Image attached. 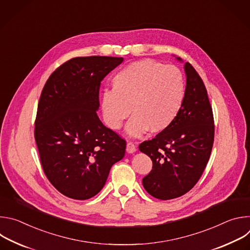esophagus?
<instances>
[{
	"label": "esophagus",
	"mask_w": 250,
	"mask_h": 250,
	"mask_svg": "<svg viewBox=\"0 0 250 250\" xmlns=\"http://www.w3.org/2000/svg\"><path fill=\"white\" fill-rule=\"evenodd\" d=\"M126 151L128 153H134L136 151V146H134L133 142L127 141V144H126Z\"/></svg>",
	"instance_id": "esophagus-1"
}]
</instances>
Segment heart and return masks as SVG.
<instances>
[{"instance_id":"heart-1","label":"heart","mask_w":250,"mask_h":250,"mask_svg":"<svg viewBox=\"0 0 250 250\" xmlns=\"http://www.w3.org/2000/svg\"><path fill=\"white\" fill-rule=\"evenodd\" d=\"M184 98L185 79L179 68L144 59L128 64L113 77L112 91L101 95L100 110L112 130L120 129L131 112L125 131L139 137L148 130H166L179 115Z\"/></svg>"}]
</instances>
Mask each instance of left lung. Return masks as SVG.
Masks as SVG:
<instances>
[{
	"mask_svg": "<svg viewBox=\"0 0 250 250\" xmlns=\"http://www.w3.org/2000/svg\"><path fill=\"white\" fill-rule=\"evenodd\" d=\"M176 59L183 63L180 57ZM184 70L186 89L179 115L166 130L139 145L153 164L142 185L159 200L178 198L196 185L213 144L215 125L206 87L189 62L184 63Z\"/></svg>",
	"mask_w": 250,
	"mask_h": 250,
	"instance_id": "obj_1",
	"label": "left lung"
}]
</instances>
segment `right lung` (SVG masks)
<instances>
[{
    "mask_svg": "<svg viewBox=\"0 0 250 250\" xmlns=\"http://www.w3.org/2000/svg\"><path fill=\"white\" fill-rule=\"evenodd\" d=\"M122 57L70 59L46 81L40 99L34 137L43 171L64 196L87 200L104 186L126 144L105 127L97 112L101 82Z\"/></svg>",
    "mask_w": 250,
    "mask_h": 250,
    "instance_id": "right-lung-1",
    "label": "right lung"
}]
</instances>
